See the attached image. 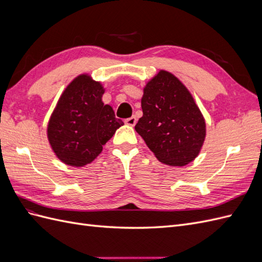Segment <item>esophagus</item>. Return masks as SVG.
Here are the masks:
<instances>
[{
  "instance_id": "esophagus-1",
  "label": "esophagus",
  "mask_w": 262,
  "mask_h": 262,
  "mask_svg": "<svg viewBox=\"0 0 262 262\" xmlns=\"http://www.w3.org/2000/svg\"><path fill=\"white\" fill-rule=\"evenodd\" d=\"M124 122L128 124V125H131V126L136 125V123H137V117L136 116H132V117L128 118V119H125Z\"/></svg>"
}]
</instances>
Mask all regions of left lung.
I'll use <instances>...</instances> for the list:
<instances>
[{
    "label": "left lung",
    "mask_w": 262,
    "mask_h": 262,
    "mask_svg": "<svg viewBox=\"0 0 262 262\" xmlns=\"http://www.w3.org/2000/svg\"><path fill=\"white\" fill-rule=\"evenodd\" d=\"M136 131L160 162L185 166L200 153L205 121L192 95L178 78L160 71L144 87Z\"/></svg>",
    "instance_id": "left-lung-1"
}]
</instances>
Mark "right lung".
<instances>
[{
  "instance_id": "right-lung-1",
  "label": "right lung",
  "mask_w": 262,
  "mask_h": 262,
  "mask_svg": "<svg viewBox=\"0 0 262 262\" xmlns=\"http://www.w3.org/2000/svg\"><path fill=\"white\" fill-rule=\"evenodd\" d=\"M104 93L99 82L82 74L61 95L47 129L49 143L61 162L75 167L92 163L123 125L112 106L102 102Z\"/></svg>"
}]
</instances>
